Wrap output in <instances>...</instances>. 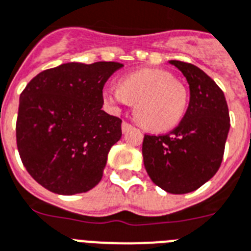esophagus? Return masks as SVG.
<instances>
[{
    "label": "esophagus",
    "mask_w": 251,
    "mask_h": 251,
    "mask_svg": "<svg viewBox=\"0 0 251 251\" xmlns=\"http://www.w3.org/2000/svg\"><path fill=\"white\" fill-rule=\"evenodd\" d=\"M131 127H132V125H131V124H129V122H126V121L122 122V125H121L122 132H126V131H127V130L131 129Z\"/></svg>",
    "instance_id": "obj_1"
}]
</instances>
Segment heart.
Listing matches in <instances>:
<instances>
[{
	"label": "heart",
	"instance_id": "1",
	"mask_svg": "<svg viewBox=\"0 0 251 251\" xmlns=\"http://www.w3.org/2000/svg\"><path fill=\"white\" fill-rule=\"evenodd\" d=\"M111 105L135 104L138 121L148 130L173 129L183 119L188 105V91L172 73L162 69H140L120 81L119 87L105 90Z\"/></svg>",
	"mask_w": 251,
	"mask_h": 251
}]
</instances>
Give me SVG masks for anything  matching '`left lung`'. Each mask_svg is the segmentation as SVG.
I'll return each mask as SVG.
<instances>
[{"label":"left lung","mask_w":251,"mask_h":251,"mask_svg":"<svg viewBox=\"0 0 251 251\" xmlns=\"http://www.w3.org/2000/svg\"><path fill=\"white\" fill-rule=\"evenodd\" d=\"M189 83L188 109L168 134H144V168L152 182L169 193L192 192L221 166L229 131V112L222 89L191 63L170 60Z\"/></svg>","instance_id":"left-lung-1"}]
</instances>
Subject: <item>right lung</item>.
<instances>
[{
	"label": "right lung",
	"mask_w": 251,
	"mask_h": 251,
	"mask_svg": "<svg viewBox=\"0 0 251 251\" xmlns=\"http://www.w3.org/2000/svg\"><path fill=\"white\" fill-rule=\"evenodd\" d=\"M121 63H66L30 79L19 99L16 146L32 178L58 195L90 191L103 176L122 120L105 113L103 87Z\"/></svg>",
	"instance_id": "obj_1"
}]
</instances>
